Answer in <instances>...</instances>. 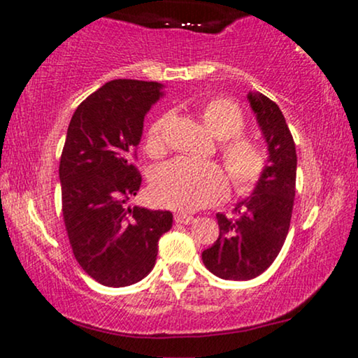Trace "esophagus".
<instances>
[{
  "mask_svg": "<svg viewBox=\"0 0 358 358\" xmlns=\"http://www.w3.org/2000/svg\"><path fill=\"white\" fill-rule=\"evenodd\" d=\"M176 222H179V224H189V222H192L194 220V216H191V214H184V213H178L174 216Z\"/></svg>",
  "mask_w": 358,
  "mask_h": 358,
  "instance_id": "esophagus-1",
  "label": "esophagus"
}]
</instances>
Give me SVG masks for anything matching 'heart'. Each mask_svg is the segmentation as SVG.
Here are the masks:
<instances>
[{"instance_id":"obj_1","label":"heart","mask_w":358,"mask_h":358,"mask_svg":"<svg viewBox=\"0 0 358 358\" xmlns=\"http://www.w3.org/2000/svg\"><path fill=\"white\" fill-rule=\"evenodd\" d=\"M201 119L214 137L226 141L221 145V154L233 187L239 194L253 191L266 169V154L253 141L234 138L245 127L241 108L231 100L216 99L203 108ZM164 125L166 117L150 125L147 134V149L150 152L162 149ZM226 191L228 179L217 164L196 162L191 159H174L164 164L150 180V194L154 199L178 211H194L216 203L224 197Z\"/></svg>"}]
</instances>
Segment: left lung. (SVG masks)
Wrapping results in <instances>:
<instances>
[{"label":"left lung","instance_id":"1","mask_svg":"<svg viewBox=\"0 0 358 358\" xmlns=\"http://www.w3.org/2000/svg\"><path fill=\"white\" fill-rule=\"evenodd\" d=\"M266 144V169L251 194L234 204L236 217L217 213L220 238L203 263L222 280H251L271 266L283 248L295 201L296 150L280 107L259 92L248 94Z\"/></svg>","mask_w":358,"mask_h":358}]
</instances>
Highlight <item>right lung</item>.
Listing matches in <instances>:
<instances>
[{
    "label": "right lung",
    "instance_id": "obj_1",
    "mask_svg": "<svg viewBox=\"0 0 358 358\" xmlns=\"http://www.w3.org/2000/svg\"><path fill=\"white\" fill-rule=\"evenodd\" d=\"M164 85L112 80L87 96L71 117L60 159L62 208L71 250L100 285L129 287L149 275L171 211L127 206L142 178L132 161L144 117Z\"/></svg>",
    "mask_w": 358,
    "mask_h": 358
}]
</instances>
